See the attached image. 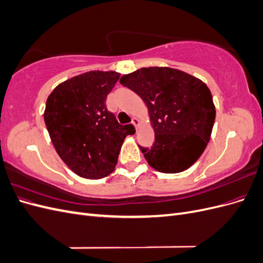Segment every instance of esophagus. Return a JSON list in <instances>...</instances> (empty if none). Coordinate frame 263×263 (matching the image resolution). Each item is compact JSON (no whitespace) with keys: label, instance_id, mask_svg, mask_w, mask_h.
<instances>
[{"label":"esophagus","instance_id":"1","mask_svg":"<svg viewBox=\"0 0 263 263\" xmlns=\"http://www.w3.org/2000/svg\"><path fill=\"white\" fill-rule=\"evenodd\" d=\"M132 123H133V125L136 127V130H138V128H139V126L141 125V123H140V121H139V118H137V117H134L133 118V121H132Z\"/></svg>","mask_w":263,"mask_h":263}]
</instances>
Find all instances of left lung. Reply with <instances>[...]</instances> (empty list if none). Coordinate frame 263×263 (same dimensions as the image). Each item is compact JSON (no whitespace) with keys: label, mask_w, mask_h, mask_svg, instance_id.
<instances>
[{"label":"left lung","mask_w":263,"mask_h":263,"mask_svg":"<svg viewBox=\"0 0 263 263\" xmlns=\"http://www.w3.org/2000/svg\"><path fill=\"white\" fill-rule=\"evenodd\" d=\"M119 82L148 107L155 142L151 148H139L151 168L179 173L195 163L211 139L216 115L208 85L169 67L141 68Z\"/></svg>","instance_id":"8db88e82"}]
</instances>
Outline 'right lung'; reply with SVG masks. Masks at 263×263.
I'll return each mask as SVG.
<instances>
[{
	"instance_id": "obj_1",
	"label": "right lung",
	"mask_w": 263,
	"mask_h": 263,
	"mask_svg": "<svg viewBox=\"0 0 263 263\" xmlns=\"http://www.w3.org/2000/svg\"><path fill=\"white\" fill-rule=\"evenodd\" d=\"M119 77L116 71H89L58 84L47 99L44 119L52 145L79 177H107L126 136L135 134L105 104Z\"/></svg>"
}]
</instances>
